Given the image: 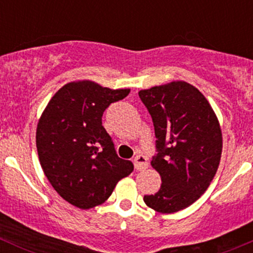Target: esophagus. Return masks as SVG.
Returning a JSON list of instances; mask_svg holds the SVG:
<instances>
[{
    "label": "esophagus",
    "mask_w": 253,
    "mask_h": 253,
    "mask_svg": "<svg viewBox=\"0 0 253 253\" xmlns=\"http://www.w3.org/2000/svg\"><path fill=\"white\" fill-rule=\"evenodd\" d=\"M134 168L137 170H144L148 168V162H147V158L144 155L139 154L134 158Z\"/></svg>",
    "instance_id": "1"
}]
</instances>
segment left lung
Listing matches in <instances>:
<instances>
[{"mask_svg":"<svg viewBox=\"0 0 253 253\" xmlns=\"http://www.w3.org/2000/svg\"><path fill=\"white\" fill-rule=\"evenodd\" d=\"M139 98L152 116L158 154L150 162L162 186L144 203L159 213H175L195 203L216 174L223 137L206 96L183 81L143 89Z\"/></svg>","mask_w":253,"mask_h":253,"instance_id":"1","label":"left lung"}]
</instances>
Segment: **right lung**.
Returning <instances> with one entry per match:
<instances>
[{"instance_id": "obj_1", "label": "right lung", "mask_w": 253, "mask_h": 253, "mask_svg": "<svg viewBox=\"0 0 253 253\" xmlns=\"http://www.w3.org/2000/svg\"><path fill=\"white\" fill-rule=\"evenodd\" d=\"M129 89H110L91 81L65 84L42 111L37 127L40 165L51 186L81 209L105 202L121 178L133 171L117 157L101 117Z\"/></svg>"}]
</instances>
